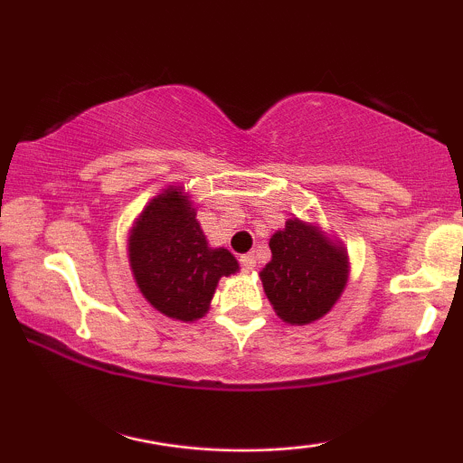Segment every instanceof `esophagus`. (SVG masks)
<instances>
[{"instance_id": "34e87169", "label": "esophagus", "mask_w": 463, "mask_h": 463, "mask_svg": "<svg viewBox=\"0 0 463 463\" xmlns=\"http://www.w3.org/2000/svg\"><path fill=\"white\" fill-rule=\"evenodd\" d=\"M239 263H241L243 272H252V269L257 268V257H254L252 252H248V254H241V259H239Z\"/></svg>"}]
</instances>
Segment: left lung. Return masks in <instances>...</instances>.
Here are the masks:
<instances>
[{
	"mask_svg": "<svg viewBox=\"0 0 463 463\" xmlns=\"http://www.w3.org/2000/svg\"><path fill=\"white\" fill-rule=\"evenodd\" d=\"M269 250L272 259L259 279L280 320L305 326L342 298L350 276L348 250L320 224L289 217L269 239Z\"/></svg>",
	"mask_w": 463,
	"mask_h": 463,
	"instance_id": "left-lung-1",
	"label": "left lung"
}]
</instances>
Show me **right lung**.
I'll return each instance as SVG.
<instances>
[{"label": "right lung", "instance_id": "right-lung-1", "mask_svg": "<svg viewBox=\"0 0 463 463\" xmlns=\"http://www.w3.org/2000/svg\"><path fill=\"white\" fill-rule=\"evenodd\" d=\"M183 184L143 206L128 231V263L141 296L165 317L195 322L211 309L222 276L239 272L226 248H213Z\"/></svg>", "mask_w": 463, "mask_h": 463}]
</instances>
